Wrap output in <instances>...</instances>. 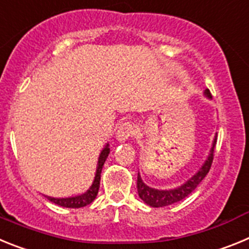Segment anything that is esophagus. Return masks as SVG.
<instances>
[{"instance_id":"esophagus-1","label":"esophagus","mask_w":249,"mask_h":249,"mask_svg":"<svg viewBox=\"0 0 249 249\" xmlns=\"http://www.w3.org/2000/svg\"><path fill=\"white\" fill-rule=\"evenodd\" d=\"M136 133V127L135 124H132L131 122H124L122 123L118 128L117 133H116V138H117L120 142H124V141L128 140L129 137Z\"/></svg>"}]
</instances>
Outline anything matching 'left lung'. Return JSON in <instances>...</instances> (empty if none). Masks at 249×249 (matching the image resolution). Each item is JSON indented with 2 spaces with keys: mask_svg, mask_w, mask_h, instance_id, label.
<instances>
[{
  "mask_svg": "<svg viewBox=\"0 0 249 249\" xmlns=\"http://www.w3.org/2000/svg\"><path fill=\"white\" fill-rule=\"evenodd\" d=\"M204 96L207 98H212L211 96V92L208 89L204 91ZM215 142H217V136H214V140L212 142V147H211V151L208 153V157L204 160L203 164H202L201 168L192 176V177L188 179V181L184 182L181 186L172 188V190H157V188H152V187L147 186L142 178H141L140 173H138L137 177V190H138V196L146 204L151 207H166L169 204H173L176 202H179L182 199H184L187 196H190L193 191L198 187V184L203 181V178L206 177L207 173L210 172V168L212 166L213 160V152H214Z\"/></svg>",
  "mask_w": 249,
  "mask_h": 249,
  "instance_id": "obj_1",
  "label": "left lung"
}]
</instances>
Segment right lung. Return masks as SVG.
<instances>
[{
    "label": "right lung",
    "mask_w": 249,
    "mask_h": 249,
    "mask_svg": "<svg viewBox=\"0 0 249 249\" xmlns=\"http://www.w3.org/2000/svg\"><path fill=\"white\" fill-rule=\"evenodd\" d=\"M109 155V144L107 143L105 146V148L101 151L100 157H98L97 162V168H96V175H94V179L92 182L91 187L89 190L86 191L85 193L78 196H74V197H66V198H54V197H50V196H46L48 201H51L52 203L58 204L61 207H66V208H81V207H85L87 204L92 203L94 201V198L97 197L98 190H100V181H101V172H102V167L105 164L106 160Z\"/></svg>",
    "instance_id": "right-lung-1"
}]
</instances>
